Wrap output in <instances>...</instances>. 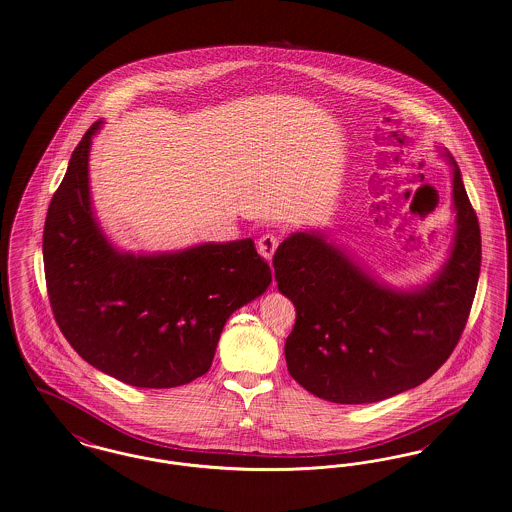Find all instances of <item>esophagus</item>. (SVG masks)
Instances as JSON below:
<instances>
[{
	"label": "esophagus",
	"mask_w": 512,
	"mask_h": 512,
	"mask_svg": "<svg viewBox=\"0 0 512 512\" xmlns=\"http://www.w3.org/2000/svg\"><path fill=\"white\" fill-rule=\"evenodd\" d=\"M277 244H279V239H277L275 235L268 233V235H262V237L258 239V250H260V254H262L266 260H271L273 254H275Z\"/></svg>",
	"instance_id": "1"
}]
</instances>
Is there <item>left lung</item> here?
<instances>
[{"mask_svg":"<svg viewBox=\"0 0 512 512\" xmlns=\"http://www.w3.org/2000/svg\"><path fill=\"white\" fill-rule=\"evenodd\" d=\"M453 173L455 231L443 266L422 285L379 281L327 229H300L273 256L281 295L296 308L285 343L289 374L329 403H377L418 387L457 347L476 295L482 237L462 175Z\"/></svg>","mask_w":512,"mask_h":512,"instance_id":"obj_1","label":"left lung"}]
</instances>
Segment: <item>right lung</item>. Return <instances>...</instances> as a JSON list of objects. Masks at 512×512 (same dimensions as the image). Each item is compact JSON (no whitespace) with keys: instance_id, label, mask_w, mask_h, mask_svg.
Here are the masks:
<instances>
[{"instance_id":"obj_1","label":"right lung","mask_w":512,"mask_h":512,"mask_svg":"<svg viewBox=\"0 0 512 512\" xmlns=\"http://www.w3.org/2000/svg\"><path fill=\"white\" fill-rule=\"evenodd\" d=\"M75 148L44 225L55 322L90 366L127 385L169 389L204 376L229 316L264 295L271 269L252 239L171 252L117 248L94 216L88 158Z\"/></svg>"}]
</instances>
